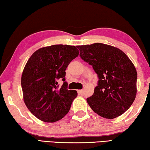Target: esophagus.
I'll list each match as a JSON object with an SVG mask.
<instances>
[{"mask_svg": "<svg viewBox=\"0 0 150 150\" xmlns=\"http://www.w3.org/2000/svg\"><path fill=\"white\" fill-rule=\"evenodd\" d=\"M77 93H78L79 95H83V93H84V91H83V90H78Z\"/></svg>", "mask_w": 150, "mask_h": 150, "instance_id": "34e87169", "label": "esophagus"}]
</instances>
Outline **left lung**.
I'll return each instance as SVG.
<instances>
[{
  "label": "left lung",
  "instance_id": "obj_1",
  "mask_svg": "<svg viewBox=\"0 0 150 150\" xmlns=\"http://www.w3.org/2000/svg\"><path fill=\"white\" fill-rule=\"evenodd\" d=\"M80 57L92 65L98 81L93 95L87 98L92 110L103 118L112 119L125 112L136 95L137 72L122 51L95 43L78 45Z\"/></svg>",
  "mask_w": 150,
  "mask_h": 150
}]
</instances>
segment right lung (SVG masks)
<instances>
[{"label": "right lung", "instance_id": "right-lung-1", "mask_svg": "<svg viewBox=\"0 0 150 150\" xmlns=\"http://www.w3.org/2000/svg\"><path fill=\"white\" fill-rule=\"evenodd\" d=\"M79 53L73 45H54L35 51L28 61L21 79L24 101L40 120L54 122L69 112L77 93L67 89L65 70ZM59 78L64 81L60 88Z\"/></svg>", "mask_w": 150, "mask_h": 150}]
</instances>
